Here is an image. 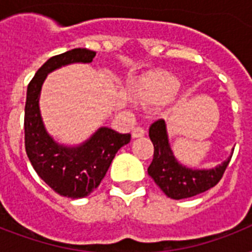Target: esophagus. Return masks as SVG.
Returning <instances> with one entry per match:
<instances>
[{"mask_svg":"<svg viewBox=\"0 0 252 252\" xmlns=\"http://www.w3.org/2000/svg\"><path fill=\"white\" fill-rule=\"evenodd\" d=\"M144 134H145V130L142 129L141 126H136V128H133V130H132V137L133 138L142 137Z\"/></svg>","mask_w":252,"mask_h":252,"instance_id":"esophagus-1","label":"esophagus"}]
</instances>
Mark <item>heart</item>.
<instances>
[{
  "label": "heart",
  "instance_id": "b5f03b06",
  "mask_svg": "<svg viewBox=\"0 0 252 252\" xmlns=\"http://www.w3.org/2000/svg\"><path fill=\"white\" fill-rule=\"evenodd\" d=\"M178 81L170 72L153 70L130 86V98L141 108H154L167 103L176 93Z\"/></svg>",
  "mask_w": 252,
  "mask_h": 252
}]
</instances>
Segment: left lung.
Returning a JSON list of instances; mask_svg holds the SVG:
<instances>
[{"mask_svg":"<svg viewBox=\"0 0 252 252\" xmlns=\"http://www.w3.org/2000/svg\"><path fill=\"white\" fill-rule=\"evenodd\" d=\"M149 137L153 142L154 153L148 172L158 187L171 199H187L215 187L231 159V157L227 158L222 165L212 170H192L182 166L172 156L163 119H158L150 126Z\"/></svg>","mask_w":252,"mask_h":252,"instance_id":"8db88e82","label":"left lung"}]
</instances>
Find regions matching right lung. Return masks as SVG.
Returning a JSON list of instances; mask_svg holds the SVG:
<instances>
[{
    "mask_svg": "<svg viewBox=\"0 0 252 252\" xmlns=\"http://www.w3.org/2000/svg\"><path fill=\"white\" fill-rule=\"evenodd\" d=\"M96 53L76 48L51 57L36 72L27 87L25 107V146L33 170L65 197H86L106 175L115 154L130 141L129 133H119L103 126L80 148H65L53 141L45 132L39 111L41 85L49 72L72 63H91Z\"/></svg>",
    "mask_w": 252,
    "mask_h": 252,
    "instance_id": "right-lung-1",
    "label": "right lung"
}]
</instances>
